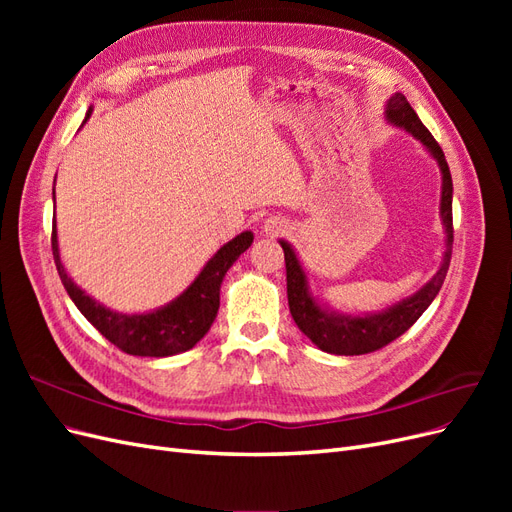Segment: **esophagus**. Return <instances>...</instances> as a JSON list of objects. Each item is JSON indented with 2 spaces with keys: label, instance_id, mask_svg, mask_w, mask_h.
<instances>
[{
  "label": "esophagus",
  "instance_id": "esophagus-1",
  "mask_svg": "<svg viewBox=\"0 0 512 512\" xmlns=\"http://www.w3.org/2000/svg\"><path fill=\"white\" fill-rule=\"evenodd\" d=\"M288 230V220L280 218V215H269V218L262 222V232L265 235H280V232Z\"/></svg>",
  "mask_w": 512,
  "mask_h": 512
}]
</instances>
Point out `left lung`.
Returning <instances> with one entry per match:
<instances>
[{
  "instance_id": "1",
  "label": "left lung",
  "mask_w": 512,
  "mask_h": 512,
  "mask_svg": "<svg viewBox=\"0 0 512 512\" xmlns=\"http://www.w3.org/2000/svg\"><path fill=\"white\" fill-rule=\"evenodd\" d=\"M384 119L395 128L406 130L418 143L425 147L429 156L436 160L442 175V194H440V218L444 226V254L440 269L433 273L431 280L418 288L410 297L393 303L391 307L380 309V312L369 314H344L337 309L322 303L309 288V277L299 260L294 247L280 239V245L286 258V282H288V305L290 314L297 322V327L312 339L322 352L354 356L380 350L382 346L391 344L393 339L404 335L412 324L423 316L425 309L436 299L440 292L444 277L451 265L453 254V179L448 170L444 151L436 143V138L423 126L414 108L406 100L404 94H393L384 104Z\"/></svg>"
}]
</instances>
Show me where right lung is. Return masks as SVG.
<instances>
[{"label":"right lung","instance_id":"1","mask_svg":"<svg viewBox=\"0 0 512 512\" xmlns=\"http://www.w3.org/2000/svg\"><path fill=\"white\" fill-rule=\"evenodd\" d=\"M91 111L94 108L89 106L81 128L91 117ZM51 241L61 284H64L74 305L79 307V312L119 350L134 356H156V359H162V356H173L194 348L207 335L220 309V286L224 282V275L247 247L252 245L254 232L245 230L235 239L224 243L179 297L168 301L166 305L138 314H126L106 307L94 297H89L81 286L74 284L59 256L57 222H53Z\"/></svg>","mask_w":512,"mask_h":512}]
</instances>
